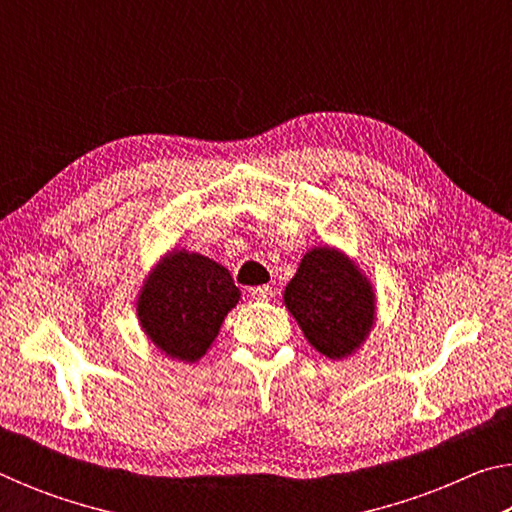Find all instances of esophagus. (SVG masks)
<instances>
[{
    "instance_id": "obj_1",
    "label": "esophagus",
    "mask_w": 512,
    "mask_h": 512,
    "mask_svg": "<svg viewBox=\"0 0 512 512\" xmlns=\"http://www.w3.org/2000/svg\"><path fill=\"white\" fill-rule=\"evenodd\" d=\"M250 296H253L259 302H268L273 298V289L266 287V284H264V287H253V289H250Z\"/></svg>"
}]
</instances>
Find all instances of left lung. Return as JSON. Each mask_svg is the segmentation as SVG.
Masks as SVG:
<instances>
[{
  "label": "left lung",
  "instance_id": "obj_1",
  "mask_svg": "<svg viewBox=\"0 0 512 512\" xmlns=\"http://www.w3.org/2000/svg\"><path fill=\"white\" fill-rule=\"evenodd\" d=\"M284 305L307 341L329 359L361 348L375 323V289L341 250L318 246L302 257L284 289Z\"/></svg>",
  "mask_w": 512,
  "mask_h": 512
}]
</instances>
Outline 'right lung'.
<instances>
[{"mask_svg":"<svg viewBox=\"0 0 512 512\" xmlns=\"http://www.w3.org/2000/svg\"><path fill=\"white\" fill-rule=\"evenodd\" d=\"M241 291L214 259L173 248L155 264L137 296L144 334L171 359L194 363L210 350Z\"/></svg>","mask_w":512,"mask_h":512,"instance_id":"obj_1","label":"right lung"}]
</instances>
